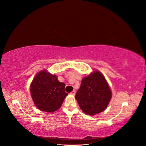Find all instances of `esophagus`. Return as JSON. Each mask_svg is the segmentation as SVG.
<instances>
[{"instance_id": "obj_1", "label": "esophagus", "mask_w": 146, "mask_h": 146, "mask_svg": "<svg viewBox=\"0 0 146 146\" xmlns=\"http://www.w3.org/2000/svg\"><path fill=\"white\" fill-rule=\"evenodd\" d=\"M75 94H76V92H75L74 91H72L71 92H70V94H71V95H75Z\"/></svg>"}]
</instances>
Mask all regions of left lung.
I'll list each match as a JSON object with an SVG mask.
<instances>
[{
    "instance_id": "obj_1",
    "label": "left lung",
    "mask_w": 146,
    "mask_h": 146,
    "mask_svg": "<svg viewBox=\"0 0 146 146\" xmlns=\"http://www.w3.org/2000/svg\"><path fill=\"white\" fill-rule=\"evenodd\" d=\"M112 98V92L103 74L92 71L82 80L76 99L82 111L90 116L103 112Z\"/></svg>"
}]
</instances>
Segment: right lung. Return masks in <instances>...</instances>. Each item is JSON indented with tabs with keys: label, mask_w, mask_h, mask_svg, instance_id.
Wrapping results in <instances>:
<instances>
[{
	"label": "right lung",
	"mask_w": 146,
	"mask_h": 146,
	"mask_svg": "<svg viewBox=\"0 0 146 146\" xmlns=\"http://www.w3.org/2000/svg\"><path fill=\"white\" fill-rule=\"evenodd\" d=\"M65 84L46 69L39 71L30 84V91L34 105L41 111L53 113L60 108L66 97Z\"/></svg>",
	"instance_id": "1"
}]
</instances>
